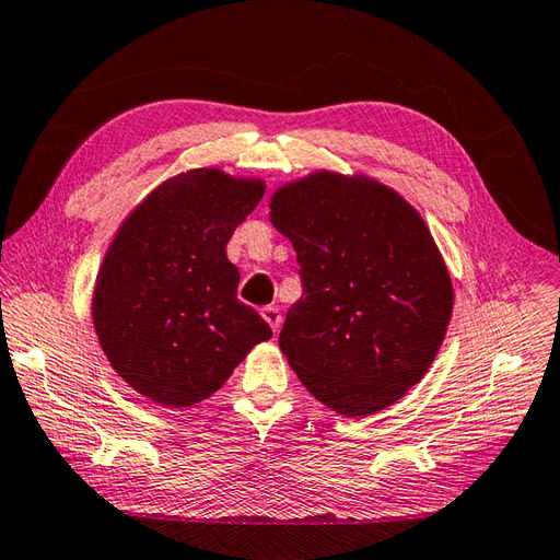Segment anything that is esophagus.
Listing matches in <instances>:
<instances>
[{"label":"esophagus","instance_id":"34e87169","mask_svg":"<svg viewBox=\"0 0 560 560\" xmlns=\"http://www.w3.org/2000/svg\"><path fill=\"white\" fill-rule=\"evenodd\" d=\"M262 317H265V322L269 324L271 327V331H279V327H281V312H279V307L277 305H267V307H262Z\"/></svg>","mask_w":560,"mask_h":560}]
</instances>
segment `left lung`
I'll list each match as a JSON object with an SVG mask.
<instances>
[{
	"instance_id": "obj_1",
	"label": "left lung",
	"mask_w": 560,
	"mask_h": 560,
	"mask_svg": "<svg viewBox=\"0 0 560 560\" xmlns=\"http://www.w3.org/2000/svg\"><path fill=\"white\" fill-rule=\"evenodd\" d=\"M303 295L279 346L307 392L346 418L406 396L444 341L453 285L432 233L398 192L317 172L271 198Z\"/></svg>"
}]
</instances>
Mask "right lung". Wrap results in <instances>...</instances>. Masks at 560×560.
Here are the masks:
<instances>
[{
	"label": "right lung",
	"mask_w": 560,
	"mask_h": 560,
	"mask_svg": "<svg viewBox=\"0 0 560 560\" xmlns=\"http://www.w3.org/2000/svg\"><path fill=\"white\" fill-rule=\"evenodd\" d=\"M262 180L219 168L168 178L142 200L104 257L93 322L104 353L138 394L166 408L210 398L269 324L241 303L226 243L262 200Z\"/></svg>",
	"instance_id": "right-lung-1"
}]
</instances>
